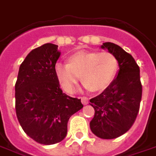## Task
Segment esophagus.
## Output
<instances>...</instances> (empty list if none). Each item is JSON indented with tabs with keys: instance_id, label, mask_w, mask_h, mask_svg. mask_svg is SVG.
Instances as JSON below:
<instances>
[{
	"instance_id": "esophagus-1",
	"label": "esophagus",
	"mask_w": 156,
	"mask_h": 156,
	"mask_svg": "<svg viewBox=\"0 0 156 156\" xmlns=\"http://www.w3.org/2000/svg\"><path fill=\"white\" fill-rule=\"evenodd\" d=\"M81 101L83 105H86L89 103V99L86 96H83V97H81Z\"/></svg>"
}]
</instances>
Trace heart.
<instances>
[{"label": "heart", "mask_w": 156, "mask_h": 156, "mask_svg": "<svg viewBox=\"0 0 156 156\" xmlns=\"http://www.w3.org/2000/svg\"><path fill=\"white\" fill-rule=\"evenodd\" d=\"M118 68V60L110 52L79 51L70 56L68 64L57 63L55 73L65 91L73 94L79 77L86 89L103 90L114 80Z\"/></svg>", "instance_id": "obj_1"}]
</instances>
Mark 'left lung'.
<instances>
[{"mask_svg":"<svg viewBox=\"0 0 156 156\" xmlns=\"http://www.w3.org/2000/svg\"><path fill=\"white\" fill-rule=\"evenodd\" d=\"M101 48L117 58L119 70L103 92L90 100L95 109L90 126L96 136L113 139L129 131L136 120L142 99L140 69L134 58L117 44L104 42Z\"/></svg>","mask_w":156,"mask_h":156,"instance_id":"obj_1","label":"left lung"}]
</instances>
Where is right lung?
Returning <instances> with one entry per match:
<instances>
[{
	"instance_id": "obj_1",
	"label": "right lung",
	"mask_w": 156,
	"mask_h": 156,
	"mask_svg": "<svg viewBox=\"0 0 156 156\" xmlns=\"http://www.w3.org/2000/svg\"><path fill=\"white\" fill-rule=\"evenodd\" d=\"M58 46L46 43L30 52L20 65L15 83V109L22 129L38 144L64 139L69 118L83 107L81 99L60 89L55 66Z\"/></svg>"
}]
</instances>
